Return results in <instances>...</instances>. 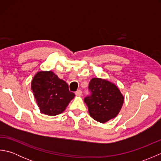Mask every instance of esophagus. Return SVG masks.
<instances>
[{"label":"esophagus","instance_id":"1","mask_svg":"<svg viewBox=\"0 0 161 161\" xmlns=\"http://www.w3.org/2000/svg\"><path fill=\"white\" fill-rule=\"evenodd\" d=\"M75 95H77V96H81L82 95V91L81 90H77L76 92H75Z\"/></svg>","mask_w":161,"mask_h":161}]
</instances>
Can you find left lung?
Masks as SVG:
<instances>
[{
  "label": "left lung",
  "mask_w": 161,
  "mask_h": 161,
  "mask_svg": "<svg viewBox=\"0 0 161 161\" xmlns=\"http://www.w3.org/2000/svg\"><path fill=\"white\" fill-rule=\"evenodd\" d=\"M91 95L84 98L91 117L104 123L119 114L124 97L114 84L100 78H93L88 85Z\"/></svg>",
  "instance_id": "obj_1"
}]
</instances>
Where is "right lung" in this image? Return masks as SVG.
Instances as JSON below:
<instances>
[{
    "instance_id": "right-lung-1",
    "label": "right lung",
    "mask_w": 161,
    "mask_h": 161,
    "mask_svg": "<svg viewBox=\"0 0 161 161\" xmlns=\"http://www.w3.org/2000/svg\"><path fill=\"white\" fill-rule=\"evenodd\" d=\"M31 88L41 112L47 115L61 114L75 97L66 81L52 71L38 72L32 79Z\"/></svg>"
}]
</instances>
